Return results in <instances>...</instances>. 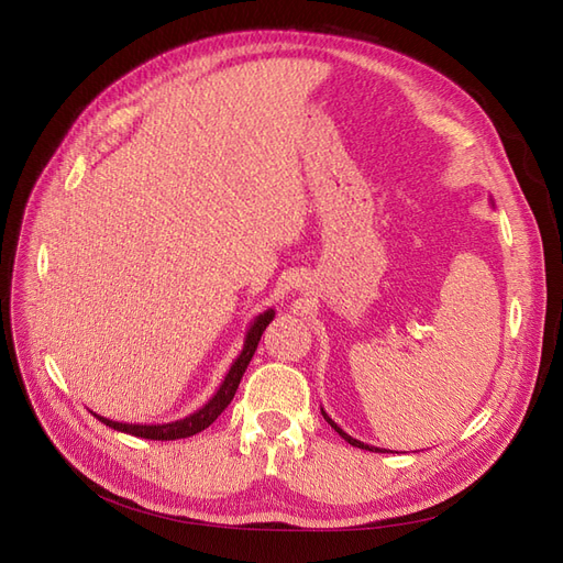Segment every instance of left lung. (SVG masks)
I'll use <instances>...</instances> for the list:
<instances>
[{
	"instance_id": "obj_1",
	"label": "left lung",
	"mask_w": 563,
	"mask_h": 563,
	"mask_svg": "<svg viewBox=\"0 0 563 563\" xmlns=\"http://www.w3.org/2000/svg\"><path fill=\"white\" fill-rule=\"evenodd\" d=\"M321 416H323V420H327L329 424H331V428L340 434V437H343L345 441H347V444H352V446H356V449H366V451H376V453H385L383 449H378V446H368V444H364V441H360V439H354V437H350L343 428H338V424L329 418V413L327 411H323V408H321Z\"/></svg>"
}]
</instances>
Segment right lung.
<instances>
[{"label":"right lung","mask_w":563,"mask_h":563,"mask_svg":"<svg viewBox=\"0 0 563 563\" xmlns=\"http://www.w3.org/2000/svg\"><path fill=\"white\" fill-rule=\"evenodd\" d=\"M272 319H275V310L269 308V310L261 312L258 317H255V319L251 321V327H249L246 338H244V347H242L240 356H236V360L232 362L225 380L220 383V387L216 389V395H213L207 404H203L201 408H197L195 413L185 416V418H180V420H174V422H162V424H159V422H157V424L117 422V420L98 416V413H93V411H91V413H93L100 422L108 424V428H112V430H117V432H126V434H133V437L155 439V441L185 439V437H192V434H197V432H201V430H207L209 424H211L220 413H223L225 408H228V404L232 401L234 391H236V387H240V380H242L244 371H246V366H249V362H251V356H253L255 347H258V343H261V335H263V331L267 329V323H269Z\"/></svg>","instance_id":"add662e5"}]
</instances>
